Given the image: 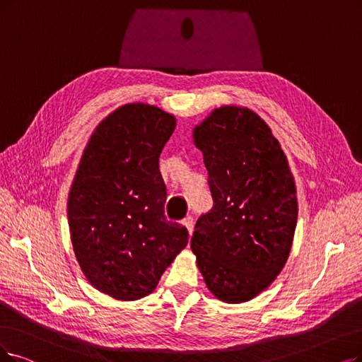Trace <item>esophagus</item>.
<instances>
[{"label": "esophagus", "instance_id": "1", "mask_svg": "<svg viewBox=\"0 0 362 362\" xmlns=\"http://www.w3.org/2000/svg\"><path fill=\"white\" fill-rule=\"evenodd\" d=\"M182 223V226L189 230V233L192 235L193 233V227H194V221H193V216L192 215H189V216H185V218L181 221Z\"/></svg>", "mask_w": 362, "mask_h": 362}]
</instances>
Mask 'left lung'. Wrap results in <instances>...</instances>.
Instances as JSON below:
<instances>
[{
  "mask_svg": "<svg viewBox=\"0 0 362 362\" xmlns=\"http://www.w3.org/2000/svg\"><path fill=\"white\" fill-rule=\"evenodd\" d=\"M204 153L214 208L190 242L208 290L242 303L264 291L284 269L297 226L294 177L278 139L252 110L215 108L193 129Z\"/></svg>",
  "mask_w": 362,
  "mask_h": 362,
  "instance_id": "1",
  "label": "left lung"
}]
</instances>
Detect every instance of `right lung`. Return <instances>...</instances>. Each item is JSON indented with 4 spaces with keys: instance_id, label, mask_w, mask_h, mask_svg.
Segmentation results:
<instances>
[{
    "instance_id": "obj_1",
    "label": "right lung",
    "mask_w": 362,
    "mask_h": 362,
    "mask_svg": "<svg viewBox=\"0 0 362 362\" xmlns=\"http://www.w3.org/2000/svg\"><path fill=\"white\" fill-rule=\"evenodd\" d=\"M177 119L162 108L126 104L100 122L86 146L68 194L72 248L86 279L112 298L154 291L189 242L165 216L158 157Z\"/></svg>"
}]
</instances>
